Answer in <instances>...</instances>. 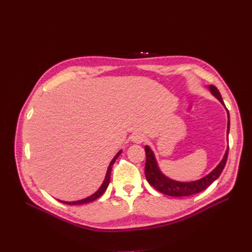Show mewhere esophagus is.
<instances>
[{
	"mask_svg": "<svg viewBox=\"0 0 252 252\" xmlns=\"http://www.w3.org/2000/svg\"><path fill=\"white\" fill-rule=\"evenodd\" d=\"M131 141L136 144H141L145 141V135L143 133H134L131 138Z\"/></svg>",
	"mask_w": 252,
	"mask_h": 252,
	"instance_id": "obj_1",
	"label": "esophagus"
}]
</instances>
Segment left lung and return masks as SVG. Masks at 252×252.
Listing matches in <instances>:
<instances>
[{"mask_svg": "<svg viewBox=\"0 0 252 252\" xmlns=\"http://www.w3.org/2000/svg\"><path fill=\"white\" fill-rule=\"evenodd\" d=\"M208 88L210 90V93L225 106L218 88L213 85H209ZM227 116H228L227 135H228V133H229V128H230L229 112H228V110H227ZM228 149H229V147H227V150L222 158V161L219 163V165L209 174L205 175L204 178L193 182H179L166 177V175L159 170L157 159L155 158L154 151L150 149L149 146H145V152H146L145 175H146V179L149 184L152 187H155L158 191L162 192L164 194L170 195V196H188V195L199 193L203 191L204 189L209 187L212 183L220 177V173H222L227 162Z\"/></svg>", "mask_w": 252, "mask_h": 252, "instance_id": "1", "label": "left lung"}]
</instances>
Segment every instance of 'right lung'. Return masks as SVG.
Segmentation results:
<instances>
[{"label":"right lung","mask_w":252,"mask_h":252,"mask_svg":"<svg viewBox=\"0 0 252 252\" xmlns=\"http://www.w3.org/2000/svg\"><path fill=\"white\" fill-rule=\"evenodd\" d=\"M121 152H122V150H120L118 154L116 155V157H114L113 158H112V161L110 162V164H109V166H108V169H107V172H106V177H105V180H104V182H103V184L101 185V187L97 189V191H95L94 194H91L90 196H88V197H85V199H83V200H79V201H74V202H64V201H60L61 203H64V204H68V205H82V204H86V203H90V202H93V201H94V200H96L97 197H100L104 192H105V190L107 189V187H108V185H109V182H110V173H111V169H112V165L114 164V162H116V159L119 158V156L121 155Z\"/></svg>","instance_id":"add662e5"}]
</instances>
